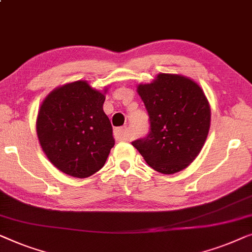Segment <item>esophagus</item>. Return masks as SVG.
<instances>
[{"mask_svg":"<svg viewBox=\"0 0 252 252\" xmlns=\"http://www.w3.org/2000/svg\"><path fill=\"white\" fill-rule=\"evenodd\" d=\"M114 137L116 140H126V127H116Z\"/></svg>","mask_w":252,"mask_h":252,"instance_id":"obj_1","label":"esophagus"}]
</instances>
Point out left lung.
Wrapping results in <instances>:
<instances>
[{"label": "left lung", "instance_id": "8db88e82", "mask_svg": "<svg viewBox=\"0 0 252 252\" xmlns=\"http://www.w3.org/2000/svg\"><path fill=\"white\" fill-rule=\"evenodd\" d=\"M138 94L150 116V131L131 144L157 171H182L195 160L210 127L203 91L189 77L162 73L138 86Z\"/></svg>", "mask_w": 252, "mask_h": 252}]
</instances>
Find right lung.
<instances>
[{
    "instance_id": "add662e5",
    "label": "right lung",
    "mask_w": 252,
    "mask_h": 252,
    "mask_svg": "<svg viewBox=\"0 0 252 252\" xmlns=\"http://www.w3.org/2000/svg\"><path fill=\"white\" fill-rule=\"evenodd\" d=\"M105 95L86 81L65 84L42 102L36 132L42 150L60 171L87 178L104 166L114 146Z\"/></svg>"
}]
</instances>
